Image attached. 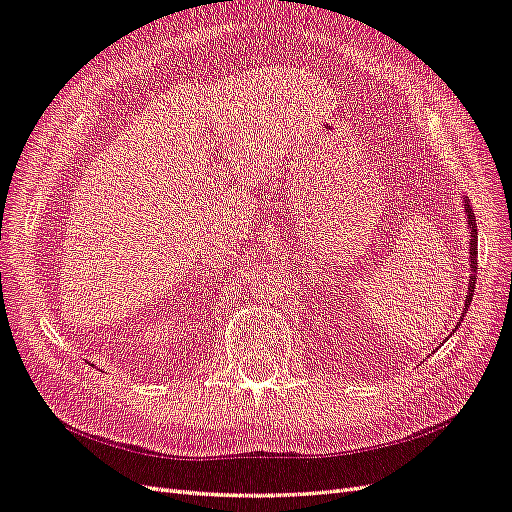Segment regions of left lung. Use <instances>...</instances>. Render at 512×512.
Wrapping results in <instances>:
<instances>
[{
    "instance_id": "obj_1",
    "label": "left lung",
    "mask_w": 512,
    "mask_h": 512,
    "mask_svg": "<svg viewBox=\"0 0 512 512\" xmlns=\"http://www.w3.org/2000/svg\"><path fill=\"white\" fill-rule=\"evenodd\" d=\"M465 213H467V219H469V228H471V249H469V254H471V276H469V293H467V302H465V308H469V304H471V297H473V289H476V280H478V276H476V269H478V226H476V217H473V210H471V206H469V202L465 199ZM465 313L467 310H463V317H465ZM460 317V319H463Z\"/></svg>"
}]
</instances>
